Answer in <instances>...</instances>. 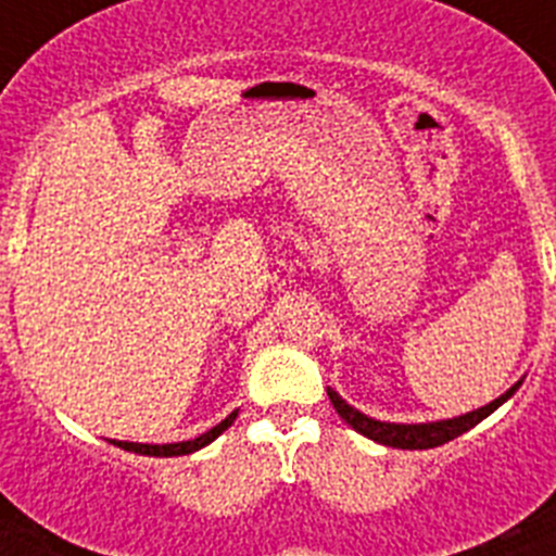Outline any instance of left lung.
Masks as SVG:
<instances>
[{
  "mask_svg": "<svg viewBox=\"0 0 556 556\" xmlns=\"http://www.w3.org/2000/svg\"><path fill=\"white\" fill-rule=\"evenodd\" d=\"M520 387V381L515 387H509L501 397H495L493 404L481 406V409L468 412V415L454 417V420H437V424H417V426H404V424H381V420H372V417L362 415L358 409H353L351 404H345L342 397L333 390H328L333 409L339 412V417L345 420L348 426L358 431V434L370 437L381 445H392V448H406V451H424V448H437V445L451 443L454 437L465 434L468 429H473L476 424H481L484 417L493 415L509 395Z\"/></svg>",
  "mask_w": 556,
  "mask_h": 556,
  "instance_id": "8db88e82",
  "label": "left lung"
}]
</instances>
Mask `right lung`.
Instances as JSON below:
<instances>
[{"mask_svg":"<svg viewBox=\"0 0 556 556\" xmlns=\"http://www.w3.org/2000/svg\"><path fill=\"white\" fill-rule=\"evenodd\" d=\"M236 415H239V412H230V415L225 417L223 424L214 426V429L205 431V434L194 437V440H186V443L144 445V443H116V440H113V443L119 445V448H125V451H132V454H147V456H180V454H191V451H200V448H203V445H208L211 440H217V437L223 434V431L228 429L230 424H233Z\"/></svg>","mask_w":556,"mask_h":556,"instance_id":"right-lung-1","label":"right lung"}]
</instances>
